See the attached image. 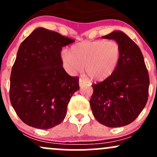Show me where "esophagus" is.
Wrapping results in <instances>:
<instances>
[{"mask_svg":"<svg viewBox=\"0 0 157 157\" xmlns=\"http://www.w3.org/2000/svg\"><path fill=\"white\" fill-rule=\"evenodd\" d=\"M85 83H86V82H85L83 79L82 78L79 79V85H80V86H82Z\"/></svg>","mask_w":157,"mask_h":157,"instance_id":"esophagus-1","label":"esophagus"}]
</instances>
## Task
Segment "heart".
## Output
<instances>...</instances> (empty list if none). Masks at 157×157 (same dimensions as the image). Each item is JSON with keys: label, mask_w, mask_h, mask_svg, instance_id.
Returning <instances> with one entry per match:
<instances>
[{"label": "heart", "mask_w": 157, "mask_h": 157, "mask_svg": "<svg viewBox=\"0 0 157 157\" xmlns=\"http://www.w3.org/2000/svg\"><path fill=\"white\" fill-rule=\"evenodd\" d=\"M61 57L70 73L86 72L96 81H103L114 73L121 57V48L113 40H84L64 49Z\"/></svg>", "instance_id": "obj_1"}]
</instances>
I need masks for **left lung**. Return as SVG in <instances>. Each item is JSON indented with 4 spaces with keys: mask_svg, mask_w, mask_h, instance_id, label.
<instances>
[{
    "mask_svg": "<svg viewBox=\"0 0 157 157\" xmlns=\"http://www.w3.org/2000/svg\"><path fill=\"white\" fill-rule=\"evenodd\" d=\"M113 39L121 48V57L114 73L93 84L90 105L94 117L109 128L127 125L136 120L148 98L149 75L140 48L123 32L102 36Z\"/></svg>",
    "mask_w": 157,
    "mask_h": 157,
    "instance_id": "8db88e82",
    "label": "left lung"
}]
</instances>
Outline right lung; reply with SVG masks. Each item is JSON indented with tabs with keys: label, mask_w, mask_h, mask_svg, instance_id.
Returning a JSON list of instances; mask_svg holds the SVG:
<instances>
[{
	"label": "right lung",
	"mask_w": 157,
	"mask_h": 157,
	"mask_svg": "<svg viewBox=\"0 0 157 157\" xmlns=\"http://www.w3.org/2000/svg\"><path fill=\"white\" fill-rule=\"evenodd\" d=\"M75 40L44 28L36 29L21 43L10 76V98L26 125L48 129L66 117L79 77L63 67L61 50Z\"/></svg>",
	"instance_id": "obj_1"
}]
</instances>
